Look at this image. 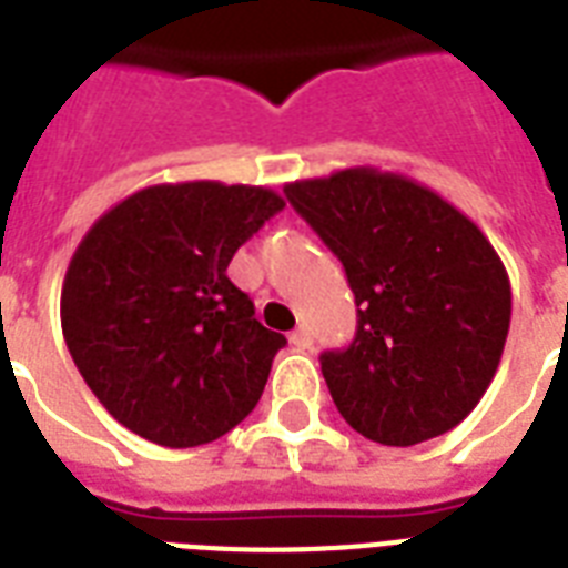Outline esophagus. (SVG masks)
<instances>
[{"label": "esophagus", "instance_id": "obj_1", "mask_svg": "<svg viewBox=\"0 0 568 568\" xmlns=\"http://www.w3.org/2000/svg\"><path fill=\"white\" fill-rule=\"evenodd\" d=\"M288 342H292V345L297 347V351H310V347H312V333L306 327H297L292 333V336H288Z\"/></svg>", "mask_w": 568, "mask_h": 568}]
</instances>
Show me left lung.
Wrapping results in <instances>:
<instances>
[{"label": "left lung", "mask_w": 568, "mask_h": 568, "mask_svg": "<svg viewBox=\"0 0 568 568\" xmlns=\"http://www.w3.org/2000/svg\"><path fill=\"white\" fill-rule=\"evenodd\" d=\"M283 191L342 258L359 306L351 347L321 356L342 418L392 448L454 430L510 329V276L489 239L433 189L368 164Z\"/></svg>", "instance_id": "8db88e82"}]
</instances>
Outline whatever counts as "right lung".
Listing matches in <instances>:
<instances>
[{
	"label": "right lung",
	"instance_id": "1",
	"mask_svg": "<svg viewBox=\"0 0 568 568\" xmlns=\"http://www.w3.org/2000/svg\"><path fill=\"white\" fill-rule=\"evenodd\" d=\"M283 205L265 185L162 182L84 232L61 285V329L126 430L194 448L253 413L285 338L258 324L226 267Z\"/></svg>",
	"mask_w": 568,
	"mask_h": 568
}]
</instances>
